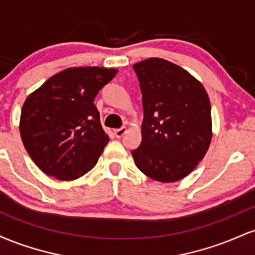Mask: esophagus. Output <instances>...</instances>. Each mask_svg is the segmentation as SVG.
<instances>
[{
  "instance_id": "1",
  "label": "esophagus",
  "mask_w": 255,
  "mask_h": 255,
  "mask_svg": "<svg viewBox=\"0 0 255 255\" xmlns=\"http://www.w3.org/2000/svg\"><path fill=\"white\" fill-rule=\"evenodd\" d=\"M126 131H127V129H126V127H121V128H119V129L114 130V134H115L116 137H121L122 135H125Z\"/></svg>"
}]
</instances>
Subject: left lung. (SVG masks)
Segmentation results:
<instances>
[{
    "instance_id": "obj_1",
    "label": "left lung",
    "mask_w": 255,
    "mask_h": 255,
    "mask_svg": "<svg viewBox=\"0 0 255 255\" xmlns=\"http://www.w3.org/2000/svg\"><path fill=\"white\" fill-rule=\"evenodd\" d=\"M142 95L141 144L131 151L146 176L159 182L186 177L212 137L211 105L204 86L176 64L151 57L133 66Z\"/></svg>"
}]
</instances>
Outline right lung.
<instances>
[{
  "label": "right lung",
  "mask_w": 255,
  "mask_h": 255,
  "mask_svg": "<svg viewBox=\"0 0 255 255\" xmlns=\"http://www.w3.org/2000/svg\"><path fill=\"white\" fill-rule=\"evenodd\" d=\"M116 74L118 69L103 67L64 69L26 98L20 135L43 172L72 181L97 164L109 136L93 101Z\"/></svg>",
  "instance_id": "obj_1"
}]
</instances>
